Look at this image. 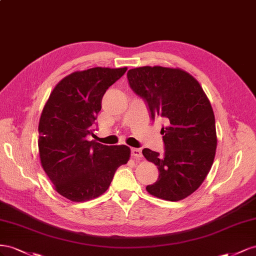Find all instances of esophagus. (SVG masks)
Returning <instances> with one entry per match:
<instances>
[{"instance_id":"34e87169","label":"esophagus","mask_w":256,"mask_h":256,"mask_svg":"<svg viewBox=\"0 0 256 256\" xmlns=\"http://www.w3.org/2000/svg\"><path fill=\"white\" fill-rule=\"evenodd\" d=\"M130 153H132V156H133L135 158H140L142 156V150L138 149V148H132V149H130Z\"/></svg>"}]
</instances>
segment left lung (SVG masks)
I'll use <instances>...</instances> for the list:
<instances>
[{
	"label": "left lung",
	"mask_w": 256,
	"mask_h": 256,
	"mask_svg": "<svg viewBox=\"0 0 256 256\" xmlns=\"http://www.w3.org/2000/svg\"><path fill=\"white\" fill-rule=\"evenodd\" d=\"M128 80L147 104L151 120L164 122L163 154L142 150L158 170V180L146 190L165 200H184L200 188L214 160L216 120L210 102L198 82L179 68H133Z\"/></svg>",
	"instance_id": "obj_1"
}]
</instances>
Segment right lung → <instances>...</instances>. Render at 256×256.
<instances>
[{
  "instance_id": "obj_1",
  "label": "right lung",
  "mask_w": 256,
  "mask_h": 256,
  "mask_svg": "<svg viewBox=\"0 0 256 256\" xmlns=\"http://www.w3.org/2000/svg\"><path fill=\"white\" fill-rule=\"evenodd\" d=\"M126 68H94L62 79L51 92L38 126L40 163L56 191L72 202L103 194L118 167L128 163L126 146L86 140L93 135L102 98Z\"/></svg>"
}]
</instances>
